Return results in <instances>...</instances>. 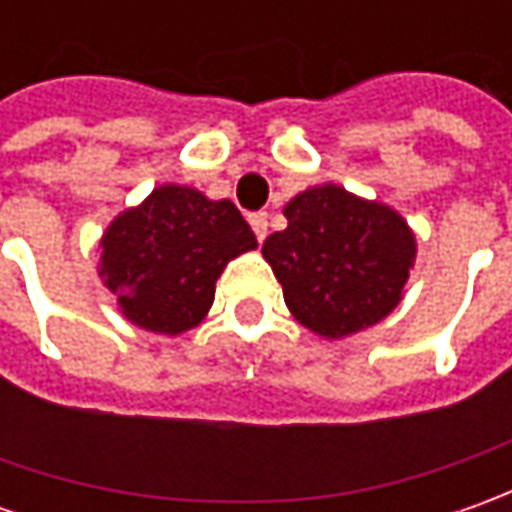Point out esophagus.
Instances as JSON below:
<instances>
[{
    "label": "esophagus",
    "instance_id": "obj_1",
    "mask_svg": "<svg viewBox=\"0 0 512 512\" xmlns=\"http://www.w3.org/2000/svg\"><path fill=\"white\" fill-rule=\"evenodd\" d=\"M250 227H253L256 239H259V242H265V236H267V213H250Z\"/></svg>",
    "mask_w": 512,
    "mask_h": 512
}]
</instances>
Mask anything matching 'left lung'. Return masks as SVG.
<instances>
[{
	"label": "left lung",
	"instance_id": "8db88e82",
	"mask_svg": "<svg viewBox=\"0 0 512 512\" xmlns=\"http://www.w3.org/2000/svg\"><path fill=\"white\" fill-rule=\"evenodd\" d=\"M285 216L287 227L267 236L262 253L296 322L342 339L402 302L416 239L396 210L322 185L290 199Z\"/></svg>",
	"mask_w": 512,
	"mask_h": 512
}]
</instances>
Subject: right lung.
<instances>
[{
  "label": "right lung",
  "mask_w": 512,
  "mask_h": 512,
  "mask_svg": "<svg viewBox=\"0 0 512 512\" xmlns=\"http://www.w3.org/2000/svg\"><path fill=\"white\" fill-rule=\"evenodd\" d=\"M253 247L256 236L230 199L162 185L113 219L99 276L133 325L176 336L205 319L225 265Z\"/></svg>",
  "instance_id": "1"
}]
</instances>
